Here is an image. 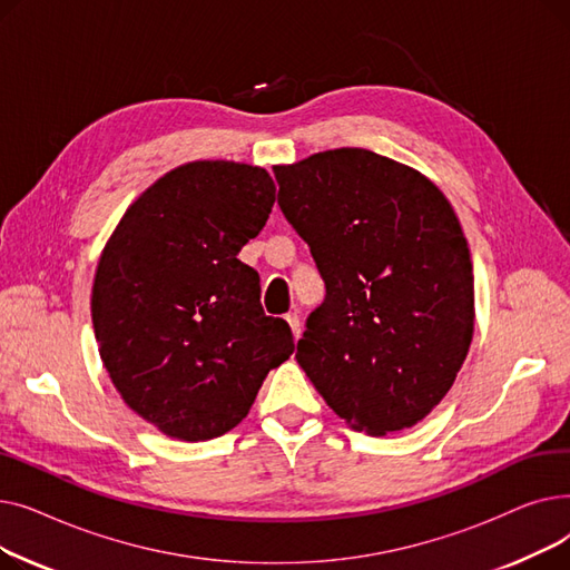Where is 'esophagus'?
I'll list each match as a JSON object with an SVG mask.
<instances>
[{
  "label": "esophagus",
  "instance_id": "obj_1",
  "mask_svg": "<svg viewBox=\"0 0 570 570\" xmlns=\"http://www.w3.org/2000/svg\"><path fill=\"white\" fill-rule=\"evenodd\" d=\"M286 323H288V327H291L293 337H295V340L301 337V316H297V312H288V314H286Z\"/></svg>",
  "mask_w": 570,
  "mask_h": 570
}]
</instances>
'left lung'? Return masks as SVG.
Segmentation results:
<instances>
[{
  "label": "left lung",
  "mask_w": 570,
  "mask_h": 570,
  "mask_svg": "<svg viewBox=\"0 0 570 570\" xmlns=\"http://www.w3.org/2000/svg\"><path fill=\"white\" fill-rule=\"evenodd\" d=\"M273 170L325 282L297 365L348 428L385 436L417 425L473 340V265L451 200L421 170L363 147Z\"/></svg>",
  "instance_id": "1"
}]
</instances>
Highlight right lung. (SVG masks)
Returning <instances> with one entry per match:
<instances>
[{"mask_svg": "<svg viewBox=\"0 0 570 570\" xmlns=\"http://www.w3.org/2000/svg\"><path fill=\"white\" fill-rule=\"evenodd\" d=\"M275 205L261 166L189 161L149 185L119 219L92 286V323L119 397L179 441L247 417L267 372L293 353L265 316L261 279L237 258Z\"/></svg>", "mask_w": 570, "mask_h": 570, "instance_id": "obj_1", "label": "right lung"}]
</instances>
